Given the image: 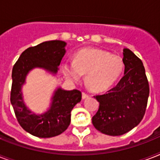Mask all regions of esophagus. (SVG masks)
Instances as JSON below:
<instances>
[{
    "instance_id": "34e87169",
    "label": "esophagus",
    "mask_w": 160,
    "mask_h": 160,
    "mask_svg": "<svg viewBox=\"0 0 160 160\" xmlns=\"http://www.w3.org/2000/svg\"><path fill=\"white\" fill-rule=\"evenodd\" d=\"M89 97V95H88L87 93L85 92H82V99L83 100H85V99H86V98Z\"/></svg>"
}]
</instances>
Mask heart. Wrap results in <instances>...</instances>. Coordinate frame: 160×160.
<instances>
[{"mask_svg": "<svg viewBox=\"0 0 160 160\" xmlns=\"http://www.w3.org/2000/svg\"><path fill=\"white\" fill-rule=\"evenodd\" d=\"M62 70L73 81H79L86 74L88 86L91 90H102L119 79L124 70V61L121 56L108 51L86 48L75 54L74 62L63 63Z\"/></svg>", "mask_w": 160, "mask_h": 160, "instance_id": "obj_1", "label": "heart"}]
</instances>
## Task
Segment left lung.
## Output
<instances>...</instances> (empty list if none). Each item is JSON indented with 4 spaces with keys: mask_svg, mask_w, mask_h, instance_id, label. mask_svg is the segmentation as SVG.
Listing matches in <instances>:
<instances>
[{
    "mask_svg": "<svg viewBox=\"0 0 160 160\" xmlns=\"http://www.w3.org/2000/svg\"><path fill=\"white\" fill-rule=\"evenodd\" d=\"M124 75L114 87L94 97L100 103L92 123L100 132L119 136L130 131L144 118L149 86L143 62L130 50L124 49Z\"/></svg>",
    "mask_w": 160,
    "mask_h": 160,
    "instance_id": "8db88e82",
    "label": "left lung"
}]
</instances>
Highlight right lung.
I'll list each match as a JSON object with an SVG mask.
<instances>
[{"label": "right lung", "mask_w": 160, "mask_h": 160, "mask_svg": "<svg viewBox=\"0 0 160 160\" xmlns=\"http://www.w3.org/2000/svg\"><path fill=\"white\" fill-rule=\"evenodd\" d=\"M65 41H50L29 47L20 55L12 69L11 103L20 125L34 136L51 138L63 133L70 125V112L81 100L80 90L58 88L54 92L50 109L44 114L32 113L24 103L21 87L29 71L42 68L55 75L65 55Z\"/></svg>", "instance_id": "1"}]
</instances>
